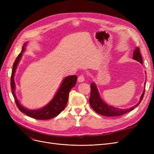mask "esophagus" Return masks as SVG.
I'll list each match as a JSON object with an SVG mask.
<instances>
[{"mask_svg": "<svg viewBox=\"0 0 154 154\" xmlns=\"http://www.w3.org/2000/svg\"><path fill=\"white\" fill-rule=\"evenodd\" d=\"M78 82H80V83L84 82L85 81V76L83 75H80V76L78 78Z\"/></svg>", "mask_w": 154, "mask_h": 154, "instance_id": "esophagus-1", "label": "esophagus"}]
</instances>
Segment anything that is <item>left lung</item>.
Returning a JSON list of instances; mask_svg holds the SVG:
<instances>
[{"mask_svg":"<svg viewBox=\"0 0 154 154\" xmlns=\"http://www.w3.org/2000/svg\"><path fill=\"white\" fill-rule=\"evenodd\" d=\"M132 58L135 60H136V61L140 62L141 64H143L142 56L140 53V51H139V49L138 48H136V49L134 50L133 53ZM144 85H145V83H144ZM91 96L89 98V103L92 109L97 114L104 116H110V117H112V116H119L127 112H129L130 111H132L141 103V101L143 100L144 94V89L142 94L141 96L140 100H139V101L136 105L133 106L130 109H122L116 108L114 106L108 105L106 103H105V102L103 101V100L101 99L98 89H97V88L94 82L91 83Z\"/></svg>","mask_w":154,"mask_h":154,"instance_id":"8db88e82","label":"left lung"}]
</instances>
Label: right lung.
Wrapping results in <instances>:
<instances>
[{
  "mask_svg": "<svg viewBox=\"0 0 154 154\" xmlns=\"http://www.w3.org/2000/svg\"><path fill=\"white\" fill-rule=\"evenodd\" d=\"M27 45L26 42L23 45L21 53L18 55L17 59L13 63V70L11 76V87L12 91V94L15 100V103L18 108L22 112L26 114L32 118L40 120L49 119L53 118L56 117L58 116L61 112L65 109L68 101L69 92L71 88L76 85L77 76L72 75L69 76L64 78L60 87L57 91L56 94L54 95L53 98L50 101L48 104L44 106L42 108L40 109H27L24 106H22L20 103L19 100L17 99L15 94V83L14 80V76L17 68V66L19 63L20 60L22 58L23 52H24L25 47Z\"/></svg>",
  "mask_w": 154,
  "mask_h": 154,
  "instance_id": "right-lung-1",
  "label": "right lung"
}]
</instances>
